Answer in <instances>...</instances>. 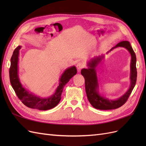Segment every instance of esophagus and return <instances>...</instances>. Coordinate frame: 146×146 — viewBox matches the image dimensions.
<instances>
[{
    "mask_svg": "<svg viewBox=\"0 0 146 146\" xmlns=\"http://www.w3.org/2000/svg\"><path fill=\"white\" fill-rule=\"evenodd\" d=\"M84 66H85V64H84L83 63H82V62L78 63L77 64V70H78V71H80V70L83 68H84Z\"/></svg>",
    "mask_w": 146,
    "mask_h": 146,
    "instance_id": "1",
    "label": "esophagus"
}]
</instances>
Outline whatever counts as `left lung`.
Returning <instances> with one entry per match:
<instances>
[{
    "label": "left lung",
    "instance_id": "8db88e82",
    "mask_svg": "<svg viewBox=\"0 0 146 146\" xmlns=\"http://www.w3.org/2000/svg\"><path fill=\"white\" fill-rule=\"evenodd\" d=\"M118 47H125L131 55L130 86L125 93L120 98L116 99L110 100L101 96L99 92V82L98 76H97L96 68L105 58L104 55L96 56L90 59L87 63L88 69H83L81 70V74L85 80V90L88 99L92 107L96 109L107 110L116 109L121 107L129 99L132 90H133L136 85L137 78L136 68V57L133 48L130 45V43L127 41H121L111 48L107 54Z\"/></svg>",
    "mask_w": 146,
    "mask_h": 146
}]
</instances>
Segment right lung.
<instances>
[{
  "label": "right lung",
  "mask_w": 146,
  "mask_h": 146,
  "mask_svg": "<svg viewBox=\"0 0 146 146\" xmlns=\"http://www.w3.org/2000/svg\"><path fill=\"white\" fill-rule=\"evenodd\" d=\"M21 48V46H18L13 52L11 58V65L9 70L11 85L17 96L25 106L30 108L47 110L54 108L60 102L64 86L70 79L77 74L76 67L73 66L68 68L61 74L59 80V85L54 94L48 98H41L30 92L23 87L20 82L18 75V61Z\"/></svg>",
  "instance_id": "right-lung-1"
}]
</instances>
